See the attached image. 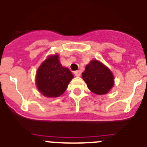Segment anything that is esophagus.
Masks as SVG:
<instances>
[{"mask_svg":"<svg viewBox=\"0 0 147 147\" xmlns=\"http://www.w3.org/2000/svg\"><path fill=\"white\" fill-rule=\"evenodd\" d=\"M74 74H75V76L79 77V76H80V75H81V72H80V71L77 70V71H75V72H74Z\"/></svg>","mask_w":147,"mask_h":147,"instance_id":"34e87169","label":"esophagus"}]
</instances>
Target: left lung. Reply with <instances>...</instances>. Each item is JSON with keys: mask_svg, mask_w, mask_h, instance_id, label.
I'll use <instances>...</instances> for the list:
<instances>
[{"mask_svg": "<svg viewBox=\"0 0 147 147\" xmlns=\"http://www.w3.org/2000/svg\"><path fill=\"white\" fill-rule=\"evenodd\" d=\"M83 80L88 89L96 94H105L114 84L113 74L109 69L101 62L92 60L86 67L82 73Z\"/></svg>", "mask_w": 147, "mask_h": 147, "instance_id": "obj_1", "label": "left lung"}]
</instances>
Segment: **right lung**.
Instances as JSON below:
<instances>
[{"instance_id": "add662e5", "label": "right lung", "mask_w": 147, "mask_h": 147, "mask_svg": "<svg viewBox=\"0 0 147 147\" xmlns=\"http://www.w3.org/2000/svg\"><path fill=\"white\" fill-rule=\"evenodd\" d=\"M74 78L70 70L62 67L59 55H50L36 72V83L38 90L47 97H58L67 89Z\"/></svg>"}]
</instances>
